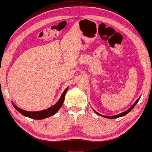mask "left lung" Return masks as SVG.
<instances>
[{
	"label": "left lung",
	"mask_w": 152,
	"mask_h": 152,
	"mask_svg": "<svg viewBox=\"0 0 152 152\" xmlns=\"http://www.w3.org/2000/svg\"><path fill=\"white\" fill-rule=\"evenodd\" d=\"M139 99H140V98H138L137 100H136V102H134V103L133 104V105H132L131 107L130 108H129L127 110H126L125 112H123V113H121V114H117V115H115V116H103V115H102V114H100L99 113H98V112H96L95 110H94V112H96V114H98V115H99V116H102V117H104V118H111V119H112V118H118V117H121V116H125V115H126V114H127L128 113H129V112H131V111L133 110L134 109V107L136 106V104H137V102H138V100H139Z\"/></svg>",
	"instance_id": "1"
}]
</instances>
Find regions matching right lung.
Returning <instances> with one entry per match:
<instances>
[{
	"mask_svg": "<svg viewBox=\"0 0 152 152\" xmlns=\"http://www.w3.org/2000/svg\"><path fill=\"white\" fill-rule=\"evenodd\" d=\"M68 89V87L65 89V91H63V94H62L61 98L58 100L56 103L54 105H53L51 107L46 109V110H42V111H38V112H28V111H25L22 110V109L18 108V107L15 105V104L12 102L13 106L14 107V108L18 111V112H20L21 114H23V116L29 117V118L35 119V120H41L44 119L46 118H48V117L52 116V115L55 114L58 111L60 110V108L61 107L62 105H63L64 100H65V96L66 93H67Z\"/></svg>",
	"mask_w": 152,
	"mask_h": 152,
	"instance_id": "obj_1",
	"label": "right lung"
}]
</instances>
